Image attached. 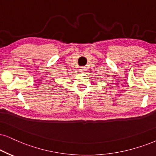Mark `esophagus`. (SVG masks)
Wrapping results in <instances>:
<instances>
[{
  "label": "esophagus",
  "instance_id": "34e87169",
  "mask_svg": "<svg viewBox=\"0 0 156 156\" xmlns=\"http://www.w3.org/2000/svg\"><path fill=\"white\" fill-rule=\"evenodd\" d=\"M87 70V68H86V67H80V72L81 73H85V71H86V70Z\"/></svg>",
  "mask_w": 156,
  "mask_h": 156
}]
</instances>
